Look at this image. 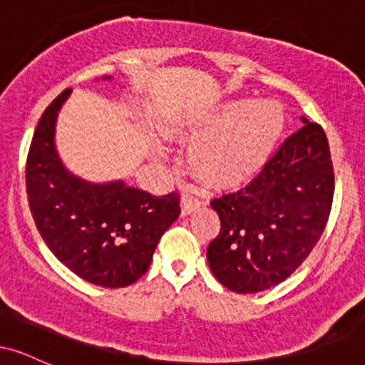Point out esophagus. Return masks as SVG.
<instances>
[{
    "instance_id": "esophagus-1",
    "label": "esophagus",
    "mask_w": 365,
    "mask_h": 365,
    "mask_svg": "<svg viewBox=\"0 0 365 365\" xmlns=\"http://www.w3.org/2000/svg\"><path fill=\"white\" fill-rule=\"evenodd\" d=\"M180 206H182V215H190L192 211H195V209L200 206V200L194 195L185 194L182 195V202H180Z\"/></svg>"
}]
</instances>
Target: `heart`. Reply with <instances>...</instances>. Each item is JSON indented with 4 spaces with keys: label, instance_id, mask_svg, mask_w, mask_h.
I'll return each mask as SVG.
<instances>
[{
    "label": "heart",
    "instance_id": "heart-1",
    "mask_svg": "<svg viewBox=\"0 0 365 365\" xmlns=\"http://www.w3.org/2000/svg\"><path fill=\"white\" fill-rule=\"evenodd\" d=\"M284 128L278 103L238 99L215 115L178 123L171 137L194 142L188 153L190 170L215 188L244 187L271 158Z\"/></svg>",
    "mask_w": 365,
    "mask_h": 365
}]
</instances>
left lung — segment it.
<instances>
[{"instance_id": "left-lung-1", "label": "left lung", "mask_w": 365, "mask_h": 365, "mask_svg": "<svg viewBox=\"0 0 365 365\" xmlns=\"http://www.w3.org/2000/svg\"><path fill=\"white\" fill-rule=\"evenodd\" d=\"M245 187L211 200L221 221L207 247L215 278L228 290L276 287L302 264L324 232L334 194L328 137L302 118Z\"/></svg>"}]
</instances>
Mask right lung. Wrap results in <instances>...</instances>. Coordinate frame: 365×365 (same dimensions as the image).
<instances>
[{
  "mask_svg": "<svg viewBox=\"0 0 365 365\" xmlns=\"http://www.w3.org/2000/svg\"><path fill=\"white\" fill-rule=\"evenodd\" d=\"M72 89L46 108L25 165L29 207L41 237L60 261L104 288L135 283L153 261L159 238L180 216L178 190L166 195L123 182H83L54 150V121Z\"/></svg>",
  "mask_w": 365,
  "mask_h": 365,
  "instance_id": "right-lung-1",
  "label": "right lung"
}]
</instances>
